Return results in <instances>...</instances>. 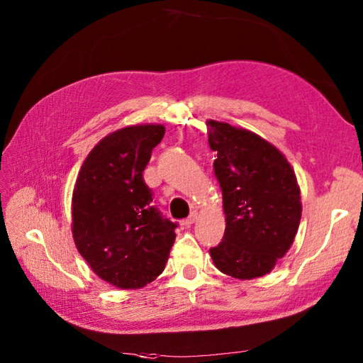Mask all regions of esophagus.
Returning <instances> with one entry per match:
<instances>
[{"label": "esophagus", "instance_id": "esophagus-1", "mask_svg": "<svg viewBox=\"0 0 363 363\" xmlns=\"http://www.w3.org/2000/svg\"><path fill=\"white\" fill-rule=\"evenodd\" d=\"M196 218H198V213H196V211H195V212L190 213L189 218H186V220L182 221V225H184V226H191V225H194V223L196 221Z\"/></svg>", "mask_w": 363, "mask_h": 363}]
</instances>
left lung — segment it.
<instances>
[{"label":"left lung","mask_w":363,"mask_h":363,"mask_svg":"<svg viewBox=\"0 0 363 363\" xmlns=\"http://www.w3.org/2000/svg\"><path fill=\"white\" fill-rule=\"evenodd\" d=\"M207 126L226 215L225 235L211 257L221 273L256 279L272 272L295 240L303 212L296 176L260 135L215 120Z\"/></svg>","instance_id":"left-lung-1"}]
</instances>
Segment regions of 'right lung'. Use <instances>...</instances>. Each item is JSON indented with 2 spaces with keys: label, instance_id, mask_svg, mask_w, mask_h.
<instances>
[{
  "label": "right lung",
  "instance_id": "obj_1",
  "mask_svg": "<svg viewBox=\"0 0 363 363\" xmlns=\"http://www.w3.org/2000/svg\"><path fill=\"white\" fill-rule=\"evenodd\" d=\"M162 125L113 130L89 152L72 198L74 245L94 273L123 290L142 289L164 272L176 223L154 207L143 181Z\"/></svg>",
  "mask_w": 363,
  "mask_h": 363
}]
</instances>
